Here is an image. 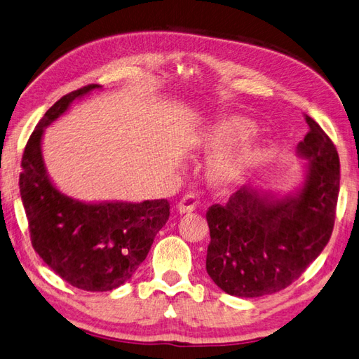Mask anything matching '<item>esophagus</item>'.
<instances>
[{"instance_id": "esophagus-1", "label": "esophagus", "mask_w": 359, "mask_h": 359, "mask_svg": "<svg viewBox=\"0 0 359 359\" xmlns=\"http://www.w3.org/2000/svg\"><path fill=\"white\" fill-rule=\"evenodd\" d=\"M196 207V201H195V196L191 195H187L182 198L180 203L177 204V210L180 215H186V213H191Z\"/></svg>"}]
</instances>
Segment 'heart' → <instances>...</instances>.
<instances>
[{
  "instance_id": "1",
  "label": "heart",
  "mask_w": 359,
  "mask_h": 359,
  "mask_svg": "<svg viewBox=\"0 0 359 359\" xmlns=\"http://www.w3.org/2000/svg\"><path fill=\"white\" fill-rule=\"evenodd\" d=\"M256 133V125L242 116H224L205 121L191 142L194 151L212 158L205 165L207 186L216 194H229L242 184L264 158V149L245 142Z\"/></svg>"
}]
</instances>
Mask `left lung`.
I'll list each match as a JSON object with an SVG mask.
<instances>
[{"mask_svg": "<svg viewBox=\"0 0 359 359\" xmlns=\"http://www.w3.org/2000/svg\"><path fill=\"white\" fill-rule=\"evenodd\" d=\"M309 133L297 146L299 186L276 191L243 186L225 205L207 212L205 268L226 294L255 299L290 286L325 250L334 230L339 158L334 143L306 116Z\"/></svg>", "mask_w": 359, "mask_h": 359, "instance_id": "1", "label": "left lung"}]
</instances>
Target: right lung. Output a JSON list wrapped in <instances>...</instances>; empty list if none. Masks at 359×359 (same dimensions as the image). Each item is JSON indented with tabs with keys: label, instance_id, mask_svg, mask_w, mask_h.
Listing matches in <instances>:
<instances>
[{
	"label": "right lung",
	"instance_id": "1",
	"mask_svg": "<svg viewBox=\"0 0 359 359\" xmlns=\"http://www.w3.org/2000/svg\"><path fill=\"white\" fill-rule=\"evenodd\" d=\"M94 90L102 86L93 83L64 95L39 120L22 155L20 191L34 251L67 283L103 292L134 276L168 222L170 205L168 199L86 203L62 194L50 178L42 155L46 128Z\"/></svg>",
	"mask_w": 359,
	"mask_h": 359
}]
</instances>
